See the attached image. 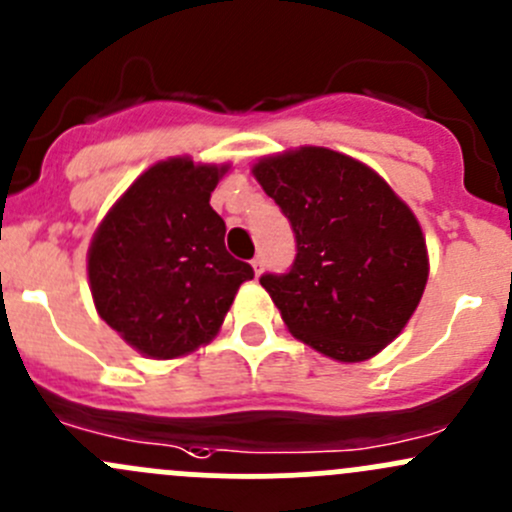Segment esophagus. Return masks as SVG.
I'll list each match as a JSON object with an SVG mask.
<instances>
[{
    "label": "esophagus",
    "mask_w": 512,
    "mask_h": 512,
    "mask_svg": "<svg viewBox=\"0 0 512 512\" xmlns=\"http://www.w3.org/2000/svg\"><path fill=\"white\" fill-rule=\"evenodd\" d=\"M262 267H265V257H262V255L252 257V270H255V275H260Z\"/></svg>",
    "instance_id": "esophagus-1"
}]
</instances>
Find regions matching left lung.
I'll return each instance as SVG.
<instances>
[{
	"label": "left lung",
	"instance_id": "1",
	"mask_svg": "<svg viewBox=\"0 0 512 512\" xmlns=\"http://www.w3.org/2000/svg\"><path fill=\"white\" fill-rule=\"evenodd\" d=\"M257 183L297 240L285 275L260 277L287 329L337 361H364L394 342L428 280L421 225L379 173L329 148L262 158Z\"/></svg>",
	"mask_w": 512,
	"mask_h": 512
}]
</instances>
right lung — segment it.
Listing matches in <instances>:
<instances>
[{"label": "right lung", "instance_id": "add662e5", "mask_svg": "<svg viewBox=\"0 0 512 512\" xmlns=\"http://www.w3.org/2000/svg\"><path fill=\"white\" fill-rule=\"evenodd\" d=\"M227 165L168 158L148 168L98 225L89 247L96 312L151 359L195 352L218 334L255 272L225 250L210 193Z\"/></svg>", "mask_w": 512, "mask_h": 512}]
</instances>
